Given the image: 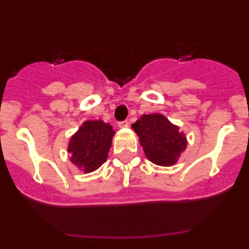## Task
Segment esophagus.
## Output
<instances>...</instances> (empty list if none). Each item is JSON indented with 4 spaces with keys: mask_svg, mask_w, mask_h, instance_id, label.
Wrapping results in <instances>:
<instances>
[{
    "mask_svg": "<svg viewBox=\"0 0 249 249\" xmlns=\"http://www.w3.org/2000/svg\"><path fill=\"white\" fill-rule=\"evenodd\" d=\"M118 126H119V127H127V126H129V122H127V120H124V122L118 123Z\"/></svg>",
    "mask_w": 249,
    "mask_h": 249,
    "instance_id": "1",
    "label": "esophagus"
}]
</instances>
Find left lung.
Instances as JSON below:
<instances>
[{
  "label": "left lung",
  "mask_w": 249,
  "mask_h": 249,
  "mask_svg": "<svg viewBox=\"0 0 249 249\" xmlns=\"http://www.w3.org/2000/svg\"><path fill=\"white\" fill-rule=\"evenodd\" d=\"M145 157L159 166H172L187 148V139L179 127L160 113L143 114L132 124Z\"/></svg>",
  "instance_id": "obj_1"
}]
</instances>
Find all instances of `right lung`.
<instances>
[{
  "label": "right lung",
  "instance_id": "obj_1",
  "mask_svg": "<svg viewBox=\"0 0 249 249\" xmlns=\"http://www.w3.org/2000/svg\"><path fill=\"white\" fill-rule=\"evenodd\" d=\"M115 131L102 120H87L71 137L67 152L70 160L83 172L99 169L108 157Z\"/></svg>",
  "mask_w": 249,
  "mask_h": 249
}]
</instances>
